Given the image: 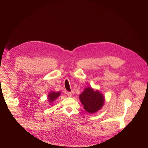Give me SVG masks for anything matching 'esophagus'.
I'll return each mask as SVG.
<instances>
[{"mask_svg": "<svg viewBox=\"0 0 148 148\" xmlns=\"http://www.w3.org/2000/svg\"><path fill=\"white\" fill-rule=\"evenodd\" d=\"M66 94H67V95L69 97H71L72 96V93L71 92H67Z\"/></svg>", "mask_w": 148, "mask_h": 148, "instance_id": "1", "label": "esophagus"}]
</instances>
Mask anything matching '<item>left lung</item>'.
Here are the masks:
<instances>
[{"mask_svg":"<svg viewBox=\"0 0 148 148\" xmlns=\"http://www.w3.org/2000/svg\"><path fill=\"white\" fill-rule=\"evenodd\" d=\"M79 98L85 110L93 114L99 110L103 105L105 99L103 95L98 90L94 91L91 87L84 89L79 95Z\"/></svg>","mask_w":148,"mask_h":148,"instance_id":"8db88e82","label":"left lung"}]
</instances>
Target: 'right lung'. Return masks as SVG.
<instances>
[{"mask_svg":"<svg viewBox=\"0 0 148 148\" xmlns=\"http://www.w3.org/2000/svg\"><path fill=\"white\" fill-rule=\"evenodd\" d=\"M61 95L60 92H50V94L48 95V99L50 103H52L55 99H56L60 95Z\"/></svg>","mask_w":148,"mask_h":148,"instance_id":"right-lung-1","label":"right lung"}]
</instances>
